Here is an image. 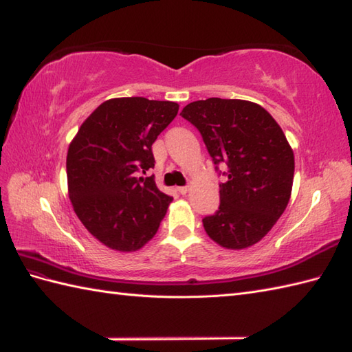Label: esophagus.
I'll return each mask as SVG.
<instances>
[{
	"label": "esophagus",
	"mask_w": 352,
	"mask_h": 352,
	"mask_svg": "<svg viewBox=\"0 0 352 352\" xmlns=\"http://www.w3.org/2000/svg\"><path fill=\"white\" fill-rule=\"evenodd\" d=\"M188 190H190L188 186H179V188H177V192H179V194H182V196H185V194L188 192Z\"/></svg>",
	"instance_id": "esophagus-1"
}]
</instances>
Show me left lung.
Masks as SVG:
<instances>
[{"label":"left lung","mask_w":352,"mask_h":352,"mask_svg":"<svg viewBox=\"0 0 352 352\" xmlns=\"http://www.w3.org/2000/svg\"><path fill=\"white\" fill-rule=\"evenodd\" d=\"M181 116L197 128L215 170L226 177L220 206L203 218V228L226 248L256 244L291 197L295 162L282 128L265 108L241 99L196 100Z\"/></svg>","instance_id":"1"}]
</instances>
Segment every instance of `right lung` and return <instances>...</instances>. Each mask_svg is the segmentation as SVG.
<instances>
[{
    "label": "right lung",
    "mask_w": 352,
    "mask_h": 352,
    "mask_svg": "<svg viewBox=\"0 0 352 352\" xmlns=\"http://www.w3.org/2000/svg\"><path fill=\"white\" fill-rule=\"evenodd\" d=\"M170 100L117 98L100 104L78 131L66 160L69 197L93 236L117 252H135L158 232L173 197L158 190L152 144L173 122Z\"/></svg>",
    "instance_id": "right-lung-1"
}]
</instances>
